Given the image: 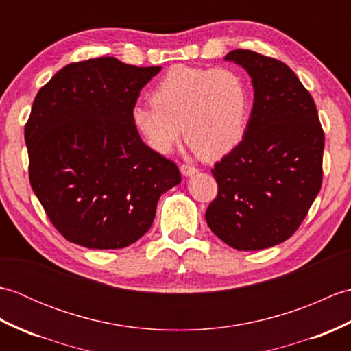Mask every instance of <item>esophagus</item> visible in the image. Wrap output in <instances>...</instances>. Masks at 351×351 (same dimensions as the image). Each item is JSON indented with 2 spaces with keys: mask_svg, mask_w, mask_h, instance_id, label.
<instances>
[{
  "mask_svg": "<svg viewBox=\"0 0 351 351\" xmlns=\"http://www.w3.org/2000/svg\"><path fill=\"white\" fill-rule=\"evenodd\" d=\"M181 173L184 176H193L195 173H197V169L193 166H187V164H182L181 166Z\"/></svg>",
  "mask_w": 351,
  "mask_h": 351,
  "instance_id": "34e87169",
  "label": "esophagus"
}]
</instances>
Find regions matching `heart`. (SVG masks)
I'll list each match as a JSON object with an SVG mask.
<instances>
[{"label":"heart","mask_w":351,"mask_h":351,"mask_svg":"<svg viewBox=\"0 0 351 351\" xmlns=\"http://www.w3.org/2000/svg\"><path fill=\"white\" fill-rule=\"evenodd\" d=\"M154 106H136L134 128L155 152L167 154L184 136L205 160H219L243 140L249 122L250 90L230 68L176 64L152 92Z\"/></svg>","instance_id":"1"}]
</instances>
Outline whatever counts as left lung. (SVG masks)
<instances>
[{"label": "left lung", "instance_id": "8db88e82", "mask_svg": "<svg viewBox=\"0 0 351 351\" xmlns=\"http://www.w3.org/2000/svg\"><path fill=\"white\" fill-rule=\"evenodd\" d=\"M225 60L247 71L255 98L243 140L211 170L219 193L205 219L230 247L268 249L299 229L322 189L324 132L285 63L249 49Z\"/></svg>", "mask_w": 351, "mask_h": 351}]
</instances>
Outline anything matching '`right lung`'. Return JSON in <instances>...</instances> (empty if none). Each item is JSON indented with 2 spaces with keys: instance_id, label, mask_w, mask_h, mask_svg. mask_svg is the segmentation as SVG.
<instances>
[{
  "instance_id": "obj_1",
  "label": "right lung",
  "mask_w": 351,
  "mask_h": 351,
  "mask_svg": "<svg viewBox=\"0 0 351 351\" xmlns=\"http://www.w3.org/2000/svg\"><path fill=\"white\" fill-rule=\"evenodd\" d=\"M160 71L90 58L64 66L36 95L25 125L29 182L68 241L101 250L136 243L162 193L181 182L176 164L146 146L131 121Z\"/></svg>"
}]
</instances>
